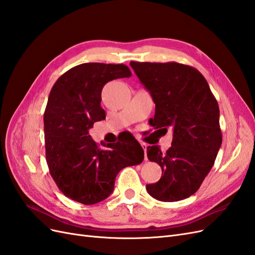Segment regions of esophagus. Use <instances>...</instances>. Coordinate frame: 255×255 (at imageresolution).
I'll return each instance as SVG.
<instances>
[{
  "mask_svg": "<svg viewBox=\"0 0 255 255\" xmlns=\"http://www.w3.org/2000/svg\"><path fill=\"white\" fill-rule=\"evenodd\" d=\"M140 144H141L142 149H143V151H144V153H145V151H146V144H145V143H140ZM144 160H148V157H146V155L144 156Z\"/></svg>",
  "mask_w": 255,
  "mask_h": 255,
  "instance_id": "1",
  "label": "esophagus"
}]
</instances>
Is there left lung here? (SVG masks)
<instances>
[{"mask_svg": "<svg viewBox=\"0 0 255 255\" xmlns=\"http://www.w3.org/2000/svg\"><path fill=\"white\" fill-rule=\"evenodd\" d=\"M130 67L155 103L150 126L166 134L171 128V146L161 152L149 145L146 155L161 168L157 183L148 184L154 199L175 202L194 195L211 171L221 146L219 106L204 76L179 63H138Z\"/></svg>", "mask_w": 255, "mask_h": 255, "instance_id": "left-lung-1", "label": "left lung"}]
</instances>
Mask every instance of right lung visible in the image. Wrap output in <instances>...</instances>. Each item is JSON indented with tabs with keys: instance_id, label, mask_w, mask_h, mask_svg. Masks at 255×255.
Instances as JSON below:
<instances>
[{
	"instance_id": "obj_1",
	"label": "right lung",
	"mask_w": 255,
	"mask_h": 255,
	"mask_svg": "<svg viewBox=\"0 0 255 255\" xmlns=\"http://www.w3.org/2000/svg\"><path fill=\"white\" fill-rule=\"evenodd\" d=\"M130 75L122 64L86 63L68 70L51 89L43 117L45 158L60 191L76 202L103 201L113 192L121 169L143 160L135 138L101 149L88 135L95 122L105 119L104 85Z\"/></svg>"
}]
</instances>
